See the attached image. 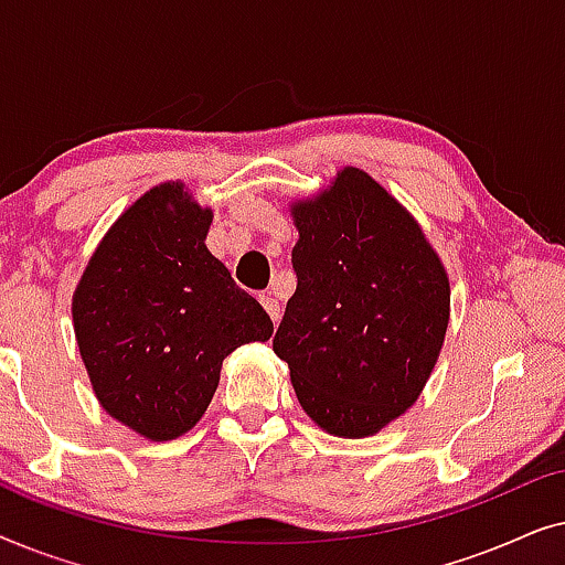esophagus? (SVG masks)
<instances>
[{
    "label": "esophagus",
    "mask_w": 565,
    "mask_h": 565,
    "mask_svg": "<svg viewBox=\"0 0 565 565\" xmlns=\"http://www.w3.org/2000/svg\"><path fill=\"white\" fill-rule=\"evenodd\" d=\"M259 300H262V306H265V311L269 313V319H273L275 323L280 321V303H277V298H273V296H262Z\"/></svg>",
    "instance_id": "1"
}]
</instances>
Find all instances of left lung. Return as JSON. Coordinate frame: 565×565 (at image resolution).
Masks as SVG:
<instances>
[{"label":"left lung","instance_id":"8db88e82","mask_svg":"<svg viewBox=\"0 0 565 565\" xmlns=\"http://www.w3.org/2000/svg\"><path fill=\"white\" fill-rule=\"evenodd\" d=\"M298 288L273 350L303 412L367 437L419 398L450 321V280L412 213L362 169L290 207Z\"/></svg>","mask_w":565,"mask_h":565}]
</instances>
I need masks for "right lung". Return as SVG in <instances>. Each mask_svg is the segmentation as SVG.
<instances>
[{"instance_id": "1", "label": "right lung", "mask_w": 565, "mask_h": 565, "mask_svg": "<svg viewBox=\"0 0 565 565\" xmlns=\"http://www.w3.org/2000/svg\"><path fill=\"white\" fill-rule=\"evenodd\" d=\"M211 221L182 182L159 184L115 221L74 290L97 401L153 443L195 427L236 347L273 337L265 308L207 252Z\"/></svg>"}]
</instances>
